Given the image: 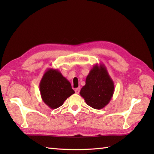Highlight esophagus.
Returning <instances> with one entry per match:
<instances>
[{
  "label": "esophagus",
  "instance_id": "1",
  "mask_svg": "<svg viewBox=\"0 0 154 154\" xmlns=\"http://www.w3.org/2000/svg\"><path fill=\"white\" fill-rule=\"evenodd\" d=\"M79 91H80V88L78 87V88H76L75 90V92L76 94H79Z\"/></svg>",
  "mask_w": 154,
  "mask_h": 154
}]
</instances>
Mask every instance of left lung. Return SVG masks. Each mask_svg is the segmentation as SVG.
I'll list each match as a JSON object with an SVG mask.
<instances>
[{
    "label": "left lung",
    "instance_id": "1",
    "mask_svg": "<svg viewBox=\"0 0 154 154\" xmlns=\"http://www.w3.org/2000/svg\"><path fill=\"white\" fill-rule=\"evenodd\" d=\"M114 92V82L105 65L97 63L90 70L79 93L87 105L99 110L109 103Z\"/></svg>",
    "mask_w": 154,
    "mask_h": 154
}]
</instances>
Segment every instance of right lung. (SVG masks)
<instances>
[{
    "label": "right lung",
    "instance_id": "1",
    "mask_svg": "<svg viewBox=\"0 0 154 154\" xmlns=\"http://www.w3.org/2000/svg\"><path fill=\"white\" fill-rule=\"evenodd\" d=\"M42 100L51 109H57L64 101L75 93L71 83L61 72L49 68L45 72L40 83Z\"/></svg>",
    "mask_w": 154,
    "mask_h": 154
}]
</instances>
